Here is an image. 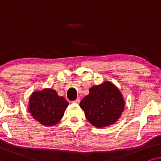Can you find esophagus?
Instances as JSON below:
<instances>
[{"label":"esophagus","instance_id":"34e87169","mask_svg":"<svg viewBox=\"0 0 161 161\" xmlns=\"http://www.w3.org/2000/svg\"><path fill=\"white\" fill-rule=\"evenodd\" d=\"M72 102H73V103H76V104H79V103L80 102V98H77L76 100H75V101H73Z\"/></svg>","mask_w":161,"mask_h":161}]
</instances>
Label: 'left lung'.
Wrapping results in <instances>:
<instances>
[{
  "mask_svg": "<svg viewBox=\"0 0 161 161\" xmlns=\"http://www.w3.org/2000/svg\"><path fill=\"white\" fill-rule=\"evenodd\" d=\"M79 106L92 125L104 127L112 125L121 116L124 99L118 87L106 81L91 87L89 94L81 101Z\"/></svg>",
  "mask_w": 161,
  "mask_h": 161,
  "instance_id": "8db88e82",
  "label": "left lung"
}]
</instances>
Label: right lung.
Returning <instances> with one entry per match:
<instances>
[{"instance_id": "1", "label": "right lung", "mask_w": 161, "mask_h": 161, "mask_svg": "<svg viewBox=\"0 0 161 161\" xmlns=\"http://www.w3.org/2000/svg\"><path fill=\"white\" fill-rule=\"evenodd\" d=\"M68 105L65 98L58 96L54 90L46 88L31 94L28 110L40 124L51 127L60 121Z\"/></svg>"}]
</instances>
